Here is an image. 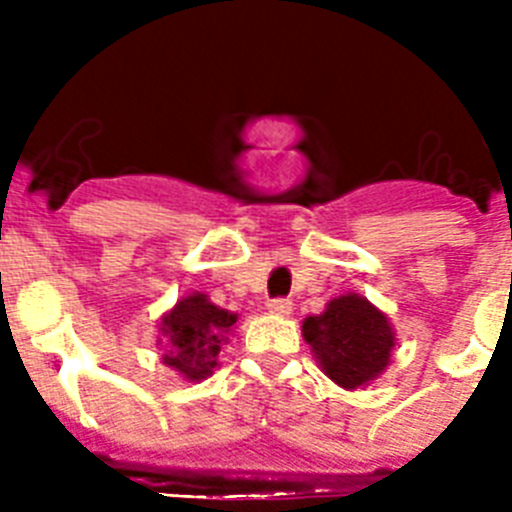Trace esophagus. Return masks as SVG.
Instances as JSON below:
<instances>
[{
	"label": "esophagus",
	"instance_id": "1",
	"mask_svg": "<svg viewBox=\"0 0 512 512\" xmlns=\"http://www.w3.org/2000/svg\"><path fill=\"white\" fill-rule=\"evenodd\" d=\"M268 311L276 313V316H287L292 311V300L289 297H273V300H268Z\"/></svg>",
	"mask_w": 512,
	"mask_h": 512
}]
</instances>
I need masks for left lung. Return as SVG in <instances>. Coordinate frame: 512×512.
Wrapping results in <instances>:
<instances>
[{"label": "left lung", "instance_id": "left-lung-1", "mask_svg": "<svg viewBox=\"0 0 512 512\" xmlns=\"http://www.w3.org/2000/svg\"><path fill=\"white\" fill-rule=\"evenodd\" d=\"M303 337L329 380L348 390L374 380L388 366L396 345L385 313L358 295L337 297L321 316H308Z\"/></svg>", "mask_w": 512, "mask_h": 512}]
</instances>
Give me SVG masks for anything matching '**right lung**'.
I'll return each instance as SVG.
<instances>
[{
    "instance_id": "obj_1",
    "label": "right lung",
    "mask_w": 512,
    "mask_h": 512,
    "mask_svg": "<svg viewBox=\"0 0 512 512\" xmlns=\"http://www.w3.org/2000/svg\"><path fill=\"white\" fill-rule=\"evenodd\" d=\"M236 324V313L223 311L207 295H188L162 319L164 364L188 380H204L217 366L228 329Z\"/></svg>"
}]
</instances>
